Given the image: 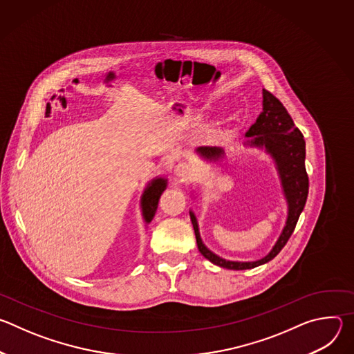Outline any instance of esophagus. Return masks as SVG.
Segmentation results:
<instances>
[{
    "instance_id": "34e87169",
    "label": "esophagus",
    "mask_w": 354,
    "mask_h": 354,
    "mask_svg": "<svg viewBox=\"0 0 354 354\" xmlns=\"http://www.w3.org/2000/svg\"><path fill=\"white\" fill-rule=\"evenodd\" d=\"M193 172H194V168H193V165H190L189 162H179V164L176 165V168H175V174H176L179 178H182V179L190 178V176L193 175Z\"/></svg>"
}]
</instances>
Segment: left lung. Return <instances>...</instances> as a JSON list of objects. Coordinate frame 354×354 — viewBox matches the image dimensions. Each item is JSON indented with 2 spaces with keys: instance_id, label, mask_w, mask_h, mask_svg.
<instances>
[{
  "instance_id": "8db88e82",
  "label": "left lung",
  "mask_w": 354,
  "mask_h": 354,
  "mask_svg": "<svg viewBox=\"0 0 354 354\" xmlns=\"http://www.w3.org/2000/svg\"><path fill=\"white\" fill-rule=\"evenodd\" d=\"M246 137H252L249 141L254 145H265V148L273 156L277 162L279 172L281 176L284 193L288 201V217L286 227L270 250V254L257 262H230L209 250L200 239L197 221L193 213H190V220L194 228L197 248L200 254L212 263L231 270H245L261 266L274 257L284 248L290 239L301 212L304 210L306 201L308 197V175L306 169V140L302 133L295 127L287 109L280 100L263 89V112L257 119V123L252 124L246 133ZM198 153L206 158H218L224 151L218 147H200Z\"/></svg>"
}]
</instances>
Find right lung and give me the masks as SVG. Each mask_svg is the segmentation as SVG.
I'll return each instance as SVG.
<instances>
[{"label": "right lung", "mask_w": 354, "mask_h": 354, "mask_svg": "<svg viewBox=\"0 0 354 354\" xmlns=\"http://www.w3.org/2000/svg\"><path fill=\"white\" fill-rule=\"evenodd\" d=\"M167 187V182L164 179H156L151 183L147 190L142 194V214L147 223L154 218L157 207H158V200L162 194V192Z\"/></svg>", "instance_id": "right-lung-1"}]
</instances>
